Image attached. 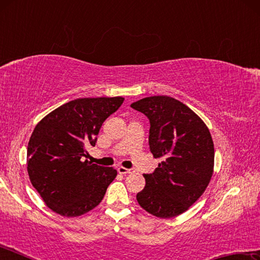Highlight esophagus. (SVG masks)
I'll use <instances>...</instances> for the list:
<instances>
[{"mask_svg":"<svg viewBox=\"0 0 260 260\" xmlns=\"http://www.w3.org/2000/svg\"><path fill=\"white\" fill-rule=\"evenodd\" d=\"M134 172H135V171L132 170V169H126V167H122V166L118 167V173H119V174H132Z\"/></svg>","mask_w":260,"mask_h":260,"instance_id":"1","label":"esophagus"}]
</instances>
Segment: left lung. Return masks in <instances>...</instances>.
<instances>
[{"instance_id": "left-lung-1", "label": "left lung", "mask_w": 260, "mask_h": 260, "mask_svg": "<svg viewBox=\"0 0 260 260\" xmlns=\"http://www.w3.org/2000/svg\"><path fill=\"white\" fill-rule=\"evenodd\" d=\"M131 107L148 117L150 151L162 158L155 172L143 175L146 186L136 200L155 217H177L209 186L214 166L212 136L191 109L170 96H150Z\"/></svg>"}]
</instances>
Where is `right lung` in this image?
Listing matches in <instances>:
<instances>
[{
	"label": "right lung",
	"mask_w": 260,
	"mask_h": 260,
	"mask_svg": "<svg viewBox=\"0 0 260 260\" xmlns=\"http://www.w3.org/2000/svg\"><path fill=\"white\" fill-rule=\"evenodd\" d=\"M125 99H77L38 122L27 147L30 182L48 208L63 217H78L96 208L117 171L85 159L99 132Z\"/></svg>",
	"instance_id": "right-lung-1"
}]
</instances>
